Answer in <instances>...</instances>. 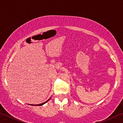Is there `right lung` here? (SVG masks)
Wrapping results in <instances>:
<instances>
[{"mask_svg": "<svg viewBox=\"0 0 123 123\" xmlns=\"http://www.w3.org/2000/svg\"><path fill=\"white\" fill-rule=\"evenodd\" d=\"M50 99H48V100H47L46 101H45V102H44V103H42V104H37V105H31V104H29V105H32V106H42V105H44V104H45V103H47V102H48V101L49 100H50Z\"/></svg>", "mask_w": 123, "mask_h": 123, "instance_id": "obj_1", "label": "right lung"}]
</instances>
